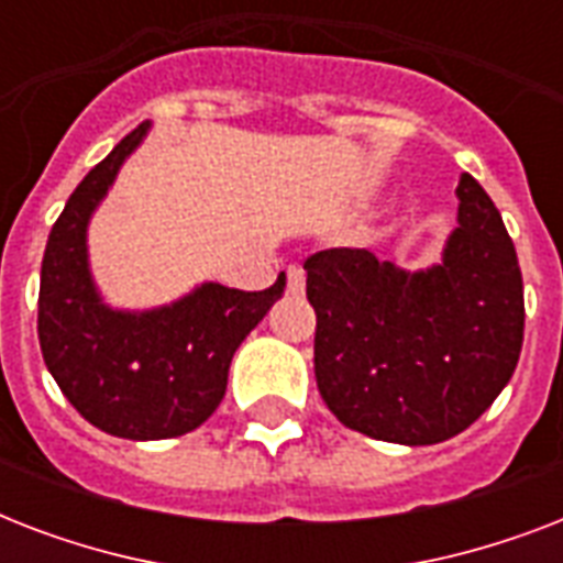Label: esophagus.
I'll return each mask as SVG.
<instances>
[{
  "instance_id": "1",
  "label": "esophagus",
  "mask_w": 563,
  "mask_h": 563,
  "mask_svg": "<svg viewBox=\"0 0 563 563\" xmlns=\"http://www.w3.org/2000/svg\"><path fill=\"white\" fill-rule=\"evenodd\" d=\"M303 286H307V272H303L300 265H289V268H286V289H289L291 295H300Z\"/></svg>"
}]
</instances>
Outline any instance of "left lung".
I'll return each mask as SVG.
<instances>
[{
  "label": "left lung",
  "instance_id": "obj_1",
  "mask_svg": "<svg viewBox=\"0 0 563 563\" xmlns=\"http://www.w3.org/2000/svg\"><path fill=\"white\" fill-rule=\"evenodd\" d=\"M441 263L402 272L365 247L303 263L316 379L344 427L391 444L459 435L497 400L523 347V274L488 192L462 175Z\"/></svg>",
  "mask_w": 563,
  "mask_h": 563
}]
</instances>
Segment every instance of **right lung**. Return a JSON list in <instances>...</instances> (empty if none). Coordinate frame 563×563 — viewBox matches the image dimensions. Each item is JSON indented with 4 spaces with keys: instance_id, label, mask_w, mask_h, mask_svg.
<instances>
[{
    "instance_id": "right-lung-1",
    "label": "right lung",
    "mask_w": 563,
    "mask_h": 563,
    "mask_svg": "<svg viewBox=\"0 0 563 563\" xmlns=\"http://www.w3.org/2000/svg\"><path fill=\"white\" fill-rule=\"evenodd\" d=\"M148 134L134 128L69 195L40 268L43 362L84 420L117 438L161 441L198 429L219 409L230 360L286 289L201 283L169 307L125 312L101 300L87 260V224L122 163Z\"/></svg>"
}]
</instances>
